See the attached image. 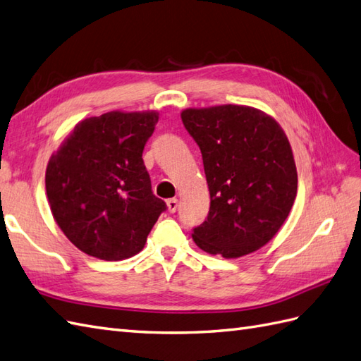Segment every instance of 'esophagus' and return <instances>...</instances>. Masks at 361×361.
I'll return each instance as SVG.
<instances>
[{"mask_svg":"<svg viewBox=\"0 0 361 361\" xmlns=\"http://www.w3.org/2000/svg\"><path fill=\"white\" fill-rule=\"evenodd\" d=\"M166 204H167V209H169V212H171V214L177 212V209H178V200H177V198H171V200H167V201H166Z\"/></svg>","mask_w":361,"mask_h":361,"instance_id":"34e87169","label":"esophagus"}]
</instances>
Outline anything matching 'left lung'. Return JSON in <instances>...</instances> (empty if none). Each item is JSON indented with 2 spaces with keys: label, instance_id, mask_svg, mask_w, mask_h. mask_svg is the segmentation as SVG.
Returning <instances> with one entry per match:
<instances>
[{
  "label": "left lung",
  "instance_id": "1",
  "mask_svg": "<svg viewBox=\"0 0 361 361\" xmlns=\"http://www.w3.org/2000/svg\"><path fill=\"white\" fill-rule=\"evenodd\" d=\"M181 120L203 157L211 194L192 238L204 252L247 255L271 241L294 204L297 167L286 133L249 106L186 109Z\"/></svg>",
  "mask_w": 361,
  "mask_h": 361
}]
</instances>
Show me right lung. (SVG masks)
<instances>
[{
    "mask_svg": "<svg viewBox=\"0 0 361 361\" xmlns=\"http://www.w3.org/2000/svg\"><path fill=\"white\" fill-rule=\"evenodd\" d=\"M157 112H107L80 121L50 157L46 192L54 219L82 252L118 262L145 247L166 211L142 161Z\"/></svg>",
    "mask_w": 361,
    "mask_h": 361,
    "instance_id": "1",
    "label": "right lung"
}]
</instances>
